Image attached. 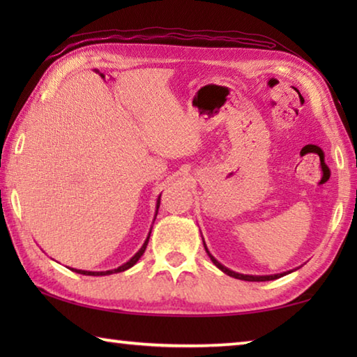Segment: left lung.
Returning <instances> with one entry per match:
<instances>
[{"instance_id": "obj_1", "label": "left lung", "mask_w": 357, "mask_h": 357, "mask_svg": "<svg viewBox=\"0 0 357 357\" xmlns=\"http://www.w3.org/2000/svg\"><path fill=\"white\" fill-rule=\"evenodd\" d=\"M203 245H204V249H206V253L209 255L211 261H213V263L217 266V268H219V269L222 271V273H225V274H227V275H229V277H234V279L247 280V282H266V280H275V279H279V277L288 274V273H283V274H274V275H244V274H238V273H234V271L225 268V266H223V264H220L219 261H217V259H215V258L209 253L206 244H204V241H203ZM289 273H293V271H289Z\"/></svg>"}]
</instances>
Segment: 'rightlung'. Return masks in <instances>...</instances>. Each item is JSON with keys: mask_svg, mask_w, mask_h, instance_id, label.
<instances>
[{"mask_svg": "<svg viewBox=\"0 0 357 357\" xmlns=\"http://www.w3.org/2000/svg\"><path fill=\"white\" fill-rule=\"evenodd\" d=\"M159 206H160V197H159V200H157V206H155V209L159 211ZM157 211H155V215H157ZM149 236H151V231H149V234H148V238H146V241H144V244L142 245V249L138 250L134 257H132L128 263H124L123 266H119V268H116V269H112V271H99V273H93V271H82V269H74L72 268V271H74V273H77V274H83V275H110V274H116V273H123V271H126V269H129V268H132V266H134L138 259L142 258V255L144 253V250H146V245H148V241H149Z\"/></svg>", "mask_w": 357, "mask_h": 357, "instance_id": "1", "label": "right lung"}]
</instances>
